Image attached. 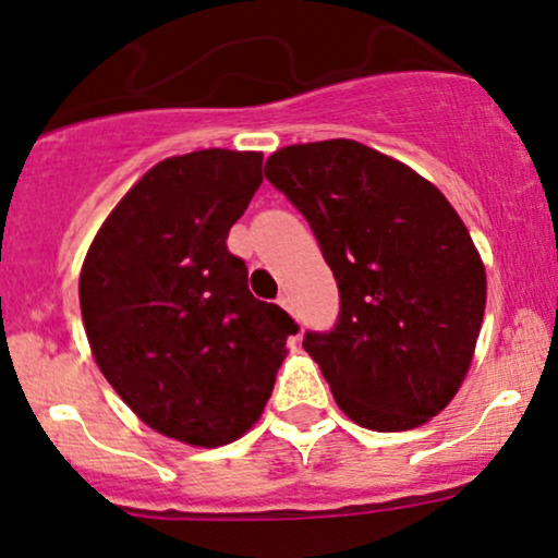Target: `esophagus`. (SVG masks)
Listing matches in <instances>:
<instances>
[{"instance_id":"1","label":"esophagus","mask_w":558,"mask_h":558,"mask_svg":"<svg viewBox=\"0 0 558 558\" xmlns=\"http://www.w3.org/2000/svg\"><path fill=\"white\" fill-rule=\"evenodd\" d=\"M278 304L286 308V312H293V304H291V296H288V293H283V296L278 299Z\"/></svg>"}]
</instances>
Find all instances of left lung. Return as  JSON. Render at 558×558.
I'll list each match as a JSON object with an SVG mask.
<instances>
[{
	"label": "left lung",
	"instance_id": "1",
	"mask_svg": "<svg viewBox=\"0 0 558 558\" xmlns=\"http://www.w3.org/2000/svg\"><path fill=\"white\" fill-rule=\"evenodd\" d=\"M265 177L304 213L338 280L332 332H306L335 402L372 432L424 426L478 343L486 267L432 181L355 140L286 145Z\"/></svg>",
	"mask_w": 558,
	"mask_h": 558
}]
</instances>
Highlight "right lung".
<instances>
[{
  "mask_svg": "<svg viewBox=\"0 0 558 558\" xmlns=\"http://www.w3.org/2000/svg\"><path fill=\"white\" fill-rule=\"evenodd\" d=\"M262 184V153L207 147L160 160L100 223L80 270L90 353L153 432L223 447L257 424L299 330L252 296L228 252Z\"/></svg>",
  "mask_w": 558,
  "mask_h": 558,
  "instance_id": "right-lung-1",
  "label": "right lung"
}]
</instances>
